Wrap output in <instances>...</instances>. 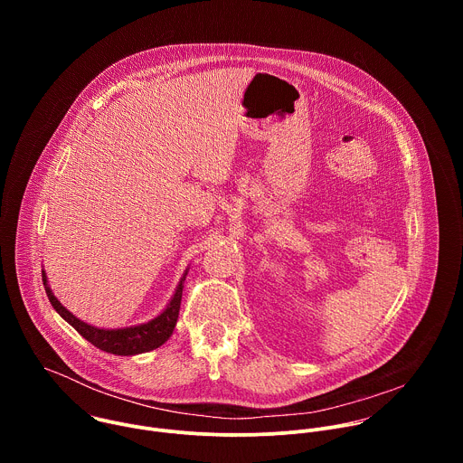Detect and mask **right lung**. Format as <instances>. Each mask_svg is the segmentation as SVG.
I'll return each instance as SVG.
<instances>
[{
	"instance_id": "obj_1",
	"label": "right lung",
	"mask_w": 463,
	"mask_h": 463,
	"mask_svg": "<svg viewBox=\"0 0 463 463\" xmlns=\"http://www.w3.org/2000/svg\"><path fill=\"white\" fill-rule=\"evenodd\" d=\"M186 273L188 271H184V275L179 280V286H177L172 300L168 302V306L163 309L161 315H157L156 318H152V320H148L145 324L129 326V327H118V329L95 327V326H90L84 320L77 318L71 311L65 309L58 302V298L52 295V291H51V288L47 284L45 271H42V280H43L45 293H47V298H49L51 306L56 309V313L65 322H70L86 341H90L99 350L113 354V355H137V354H145V352L156 350V348H159L161 345H165L170 339L174 327H175V322H177V317H179L183 282L186 279Z\"/></svg>"
}]
</instances>
